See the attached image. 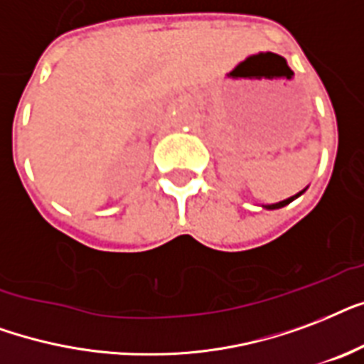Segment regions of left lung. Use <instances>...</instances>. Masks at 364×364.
<instances>
[{
    "label": "left lung",
    "instance_id": "1",
    "mask_svg": "<svg viewBox=\"0 0 364 364\" xmlns=\"http://www.w3.org/2000/svg\"><path fill=\"white\" fill-rule=\"evenodd\" d=\"M304 191H306V190H302V191H300V193H296V196L289 197V199H284V201L273 203V205H266V208H269V210H272V208H281V207H284V205H289L290 201H294V199H296V197H300V196H302Z\"/></svg>",
    "mask_w": 364,
    "mask_h": 364
}]
</instances>
